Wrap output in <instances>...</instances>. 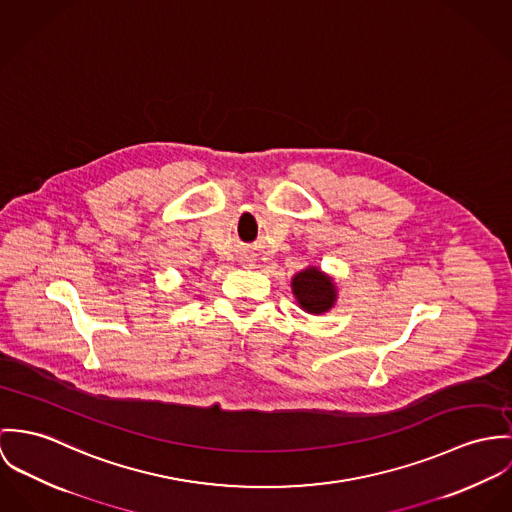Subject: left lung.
Masks as SVG:
<instances>
[{
    "label": "left lung",
    "mask_w": 512,
    "mask_h": 512,
    "mask_svg": "<svg viewBox=\"0 0 512 512\" xmlns=\"http://www.w3.org/2000/svg\"><path fill=\"white\" fill-rule=\"evenodd\" d=\"M292 294L300 308L308 314L328 312L338 298L332 277L322 273L318 267H308L292 277Z\"/></svg>",
    "instance_id": "left-lung-1"
}]
</instances>
